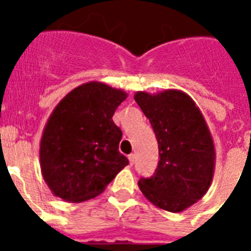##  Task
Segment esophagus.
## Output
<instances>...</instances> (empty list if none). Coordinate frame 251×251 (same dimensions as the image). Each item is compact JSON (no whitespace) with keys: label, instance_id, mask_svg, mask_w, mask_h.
<instances>
[{"label":"esophagus","instance_id":"obj_1","mask_svg":"<svg viewBox=\"0 0 251 251\" xmlns=\"http://www.w3.org/2000/svg\"><path fill=\"white\" fill-rule=\"evenodd\" d=\"M134 158H136V157H134V154H129V156H128V159H129V163L130 165H133V163H134Z\"/></svg>","mask_w":251,"mask_h":251}]
</instances>
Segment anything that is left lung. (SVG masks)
<instances>
[{
	"label": "left lung",
	"mask_w": 251,
	"mask_h": 251,
	"mask_svg": "<svg viewBox=\"0 0 251 251\" xmlns=\"http://www.w3.org/2000/svg\"><path fill=\"white\" fill-rule=\"evenodd\" d=\"M134 99L150 119L159 154L154 174L141 177L139 188L158 207L182 211L200 200L211 183L215 150L207 124L194 100L178 90L157 95L138 92Z\"/></svg>",
	"instance_id": "8db88e82"
}]
</instances>
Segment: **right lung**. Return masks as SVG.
Instances as JSON below:
<instances>
[{
	"label": "right lung",
	"instance_id": "obj_1",
	"mask_svg": "<svg viewBox=\"0 0 251 251\" xmlns=\"http://www.w3.org/2000/svg\"><path fill=\"white\" fill-rule=\"evenodd\" d=\"M126 98L122 90L92 81L57 104L40 143L43 176L54 195L69 202L89 200L128 165L118 150L122 130L112 119Z\"/></svg>",
	"mask_w": 251,
	"mask_h": 251
}]
</instances>
